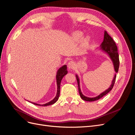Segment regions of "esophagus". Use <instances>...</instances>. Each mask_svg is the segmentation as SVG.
<instances>
[{
    "label": "esophagus",
    "instance_id": "1",
    "mask_svg": "<svg viewBox=\"0 0 135 135\" xmlns=\"http://www.w3.org/2000/svg\"><path fill=\"white\" fill-rule=\"evenodd\" d=\"M74 66H75V64H74V62H73V61H70V62L68 63V67L69 69H73V68H74Z\"/></svg>",
    "mask_w": 135,
    "mask_h": 135
}]
</instances>
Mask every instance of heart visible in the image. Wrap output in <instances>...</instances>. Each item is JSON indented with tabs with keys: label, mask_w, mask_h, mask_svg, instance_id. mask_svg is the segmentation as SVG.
Listing matches in <instances>:
<instances>
[{
	"label": "heart",
	"mask_w": 135,
	"mask_h": 135,
	"mask_svg": "<svg viewBox=\"0 0 135 135\" xmlns=\"http://www.w3.org/2000/svg\"><path fill=\"white\" fill-rule=\"evenodd\" d=\"M73 35H74V37L75 38V39L79 40L83 37V33L80 31H76L74 32ZM87 42H88V39H85L84 40V43L85 46H86V44H87Z\"/></svg>",
	"instance_id": "heart-1"
}]
</instances>
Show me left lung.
Returning <instances> with one entry per match:
<instances>
[{
    "label": "left lung",
    "instance_id": "obj_1",
    "mask_svg": "<svg viewBox=\"0 0 135 135\" xmlns=\"http://www.w3.org/2000/svg\"><path fill=\"white\" fill-rule=\"evenodd\" d=\"M100 47H101V50H103L105 52H107L108 54V55L109 56L110 58L111 59L112 61H113L114 67V70H115V73H117L118 71V70H119V55H118V53L117 46L115 44V42L114 41L113 38L108 34V32L106 31H105L104 32V40L103 43H101ZM76 80L78 82V90L79 92V95L81 99H82L83 100L87 101H94L101 99V97H103L104 96L107 95V93H108L110 91L112 90V88H113L114 83H115L116 74H115V76L114 77V79L112 81L111 85H110V87L108 89L105 91L104 92L101 93L100 95L98 96L95 97H92V98L87 97L83 95L80 90V84H79L80 82H79V79L78 78V76L76 75Z\"/></svg>",
    "mask_w": 135,
    "mask_h": 135
}]
</instances>
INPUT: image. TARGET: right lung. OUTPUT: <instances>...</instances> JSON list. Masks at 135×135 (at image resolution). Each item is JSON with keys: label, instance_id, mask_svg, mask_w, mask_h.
I'll return each mask as SVG.
<instances>
[{"label": "right lung", "instance_id": "1", "mask_svg": "<svg viewBox=\"0 0 135 135\" xmlns=\"http://www.w3.org/2000/svg\"><path fill=\"white\" fill-rule=\"evenodd\" d=\"M68 73V71H67V66L66 65H64L63 66H62L61 68H60L57 72V74H56V81H57V94L56 97L54 98V99H53L52 101H51L49 103L45 104L43 105H40V104H36L34 103H31L34 105H40V106H44V107H46V106H48V105H52L55 104L56 102L58 100L59 97L60 96V84H61V80H62V78L66 75Z\"/></svg>", "mask_w": 135, "mask_h": 135}]
</instances>
